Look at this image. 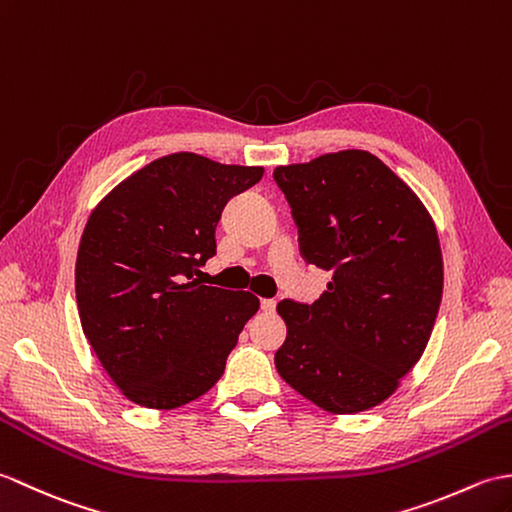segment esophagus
Here are the masks:
<instances>
[{
	"instance_id": "obj_1",
	"label": "esophagus",
	"mask_w": 512,
	"mask_h": 512,
	"mask_svg": "<svg viewBox=\"0 0 512 512\" xmlns=\"http://www.w3.org/2000/svg\"><path fill=\"white\" fill-rule=\"evenodd\" d=\"M260 309H263L265 313H274L276 311V300L263 298V300H260Z\"/></svg>"
}]
</instances>
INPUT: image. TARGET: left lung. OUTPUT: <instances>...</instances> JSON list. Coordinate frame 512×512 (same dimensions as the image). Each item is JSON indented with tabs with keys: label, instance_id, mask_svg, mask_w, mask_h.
Wrapping results in <instances>:
<instances>
[{
	"label": "left lung",
	"instance_id": "left-lung-1",
	"mask_svg": "<svg viewBox=\"0 0 512 512\" xmlns=\"http://www.w3.org/2000/svg\"><path fill=\"white\" fill-rule=\"evenodd\" d=\"M306 263L333 271L320 300H282L276 370L331 414L383 403L425 352L442 298L436 225L368 151L278 166Z\"/></svg>",
	"mask_w": 512,
	"mask_h": 512
}]
</instances>
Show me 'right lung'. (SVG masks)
Masks as SVG:
<instances>
[{
  "mask_svg": "<svg viewBox=\"0 0 512 512\" xmlns=\"http://www.w3.org/2000/svg\"><path fill=\"white\" fill-rule=\"evenodd\" d=\"M263 166L173 153L113 188L89 217L76 256L83 333L129 401L175 410L221 379L227 355L260 300L201 285L217 254L225 203Z\"/></svg>",
  "mask_w": 512,
  "mask_h": 512,
  "instance_id": "obj_1",
  "label": "right lung"
}]
</instances>
